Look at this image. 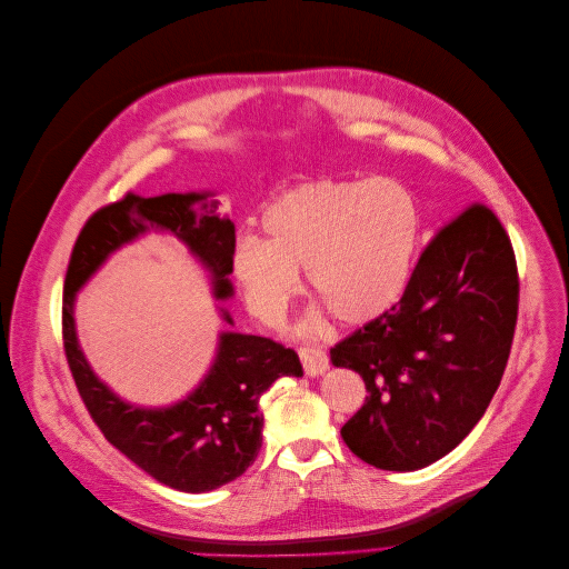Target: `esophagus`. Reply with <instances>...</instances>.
Segmentation results:
<instances>
[{"label": "esophagus", "instance_id": "esophagus-1", "mask_svg": "<svg viewBox=\"0 0 569 569\" xmlns=\"http://www.w3.org/2000/svg\"><path fill=\"white\" fill-rule=\"evenodd\" d=\"M299 357H301V361H303V368H306V372L308 375H321V372H327V368H329V355L327 351H323L321 347H315V345H303L301 349H299Z\"/></svg>", "mask_w": 569, "mask_h": 569}]
</instances>
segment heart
Masks as SVG:
<instances>
[{
    "label": "heart",
    "mask_w": 569,
    "mask_h": 569,
    "mask_svg": "<svg viewBox=\"0 0 569 569\" xmlns=\"http://www.w3.org/2000/svg\"><path fill=\"white\" fill-rule=\"evenodd\" d=\"M263 240L242 238L233 273L250 310L284 317L306 270L317 299L338 321L366 323L400 301L423 236L415 189L396 178L310 180L261 214Z\"/></svg>",
    "instance_id": "b5f03b06"
}]
</instances>
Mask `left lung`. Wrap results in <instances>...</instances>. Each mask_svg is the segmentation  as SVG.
Masks as SVG:
<instances>
[{"label": "left lung", "instance_id": "8db88e82", "mask_svg": "<svg viewBox=\"0 0 569 569\" xmlns=\"http://www.w3.org/2000/svg\"><path fill=\"white\" fill-rule=\"evenodd\" d=\"M519 315V270L496 212L472 203L423 248L402 299L331 347L363 377L366 402L340 436L391 472L436 463L500 387Z\"/></svg>", "mask_w": 569, "mask_h": 569}]
</instances>
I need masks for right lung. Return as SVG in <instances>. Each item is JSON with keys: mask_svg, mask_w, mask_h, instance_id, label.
<instances>
[{"mask_svg": "<svg viewBox=\"0 0 569 569\" xmlns=\"http://www.w3.org/2000/svg\"><path fill=\"white\" fill-rule=\"evenodd\" d=\"M173 231L212 273L214 296H231L236 229L220 201L203 194L139 197L127 192L90 214L71 250L62 338L73 382L103 438L152 479L187 493H206L246 472L261 447L259 398L278 377H301L293 349L261 336L222 333L218 359L201 387L164 410L131 408L88 366L73 329L76 291L124 242L150 229ZM224 319L231 323L229 312Z\"/></svg>", "mask_w": 569, "mask_h": 569, "instance_id": "right-lung-1", "label": "right lung"}]
</instances>
